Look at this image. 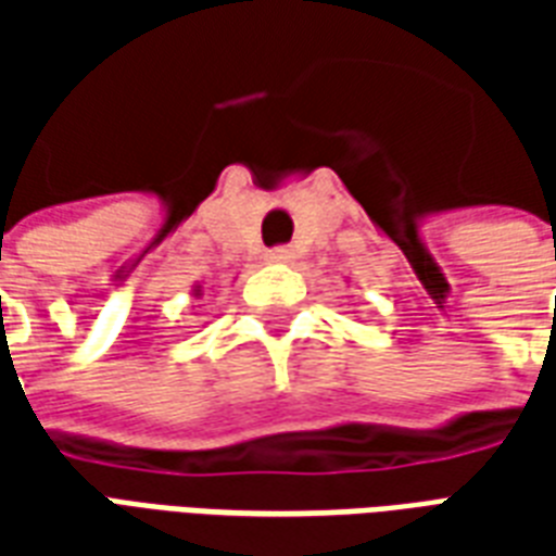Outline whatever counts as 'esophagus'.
I'll return each mask as SVG.
<instances>
[{"label": "esophagus", "instance_id": "obj_1", "mask_svg": "<svg viewBox=\"0 0 556 556\" xmlns=\"http://www.w3.org/2000/svg\"><path fill=\"white\" fill-rule=\"evenodd\" d=\"M267 262L289 265V262H294V250H289V247H277V250H270V253H267Z\"/></svg>", "mask_w": 556, "mask_h": 556}]
</instances>
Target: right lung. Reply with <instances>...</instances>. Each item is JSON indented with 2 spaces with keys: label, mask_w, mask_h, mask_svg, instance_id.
<instances>
[{
  "label": "right lung",
  "mask_w": 556,
  "mask_h": 556,
  "mask_svg": "<svg viewBox=\"0 0 556 556\" xmlns=\"http://www.w3.org/2000/svg\"><path fill=\"white\" fill-rule=\"evenodd\" d=\"M193 298H202V286H199V282L193 286Z\"/></svg>",
  "instance_id": "add662e5"
}]
</instances>
